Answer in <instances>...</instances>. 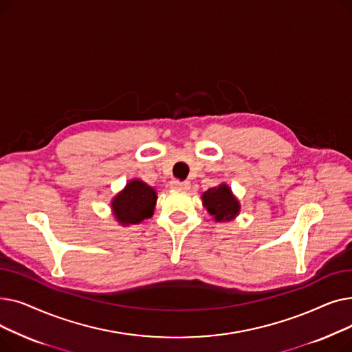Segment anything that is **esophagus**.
<instances>
[{
  "label": "esophagus",
  "instance_id": "34e87169",
  "mask_svg": "<svg viewBox=\"0 0 352 352\" xmlns=\"http://www.w3.org/2000/svg\"><path fill=\"white\" fill-rule=\"evenodd\" d=\"M190 186L191 184L188 181H178V179L171 181V188H174V190L187 191V190H190Z\"/></svg>",
  "mask_w": 352,
  "mask_h": 352
}]
</instances>
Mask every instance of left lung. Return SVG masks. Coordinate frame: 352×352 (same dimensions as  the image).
<instances>
[{
	"label": "left lung",
	"mask_w": 352,
	"mask_h": 352,
	"mask_svg": "<svg viewBox=\"0 0 352 352\" xmlns=\"http://www.w3.org/2000/svg\"><path fill=\"white\" fill-rule=\"evenodd\" d=\"M202 201H204L206 208L215 218V221H230L239 211L238 201L226 184L207 190L202 194Z\"/></svg>",
	"instance_id": "obj_1"
}]
</instances>
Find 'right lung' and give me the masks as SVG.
I'll return each instance as SVG.
<instances>
[{"label":"right lung","mask_w":352,"mask_h":352,"mask_svg":"<svg viewBox=\"0 0 352 352\" xmlns=\"http://www.w3.org/2000/svg\"><path fill=\"white\" fill-rule=\"evenodd\" d=\"M157 192L145 182L134 179L113 199V211L122 226L138 224L154 212Z\"/></svg>","instance_id":"obj_1"}]
</instances>
